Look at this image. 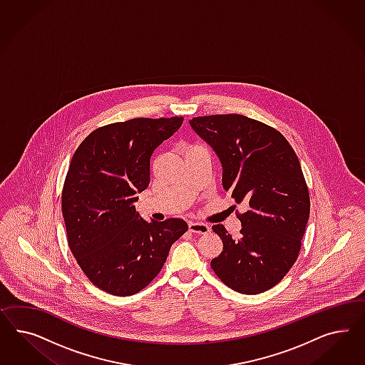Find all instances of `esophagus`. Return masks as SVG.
<instances>
[{"label":"esophagus","mask_w":365,"mask_h":365,"mask_svg":"<svg viewBox=\"0 0 365 365\" xmlns=\"http://www.w3.org/2000/svg\"><path fill=\"white\" fill-rule=\"evenodd\" d=\"M188 230L195 234H207L210 232V226L199 222H188Z\"/></svg>","instance_id":"esophagus-1"}]
</instances>
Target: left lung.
Listing matches in <instances>:
<instances>
[{"mask_svg":"<svg viewBox=\"0 0 365 365\" xmlns=\"http://www.w3.org/2000/svg\"><path fill=\"white\" fill-rule=\"evenodd\" d=\"M190 125L218 155L223 188L247 206L237 215L242 223L238 240L223 225L212 226L223 250L211 267L238 293L266 292L296 262L309 220V191L299 158L276 128L243 115L198 116Z\"/></svg>","mask_w":365,"mask_h":365,"instance_id":"left-lung-1","label":"left lung"}]
</instances>
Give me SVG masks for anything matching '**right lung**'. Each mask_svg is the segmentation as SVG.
Masks as SVG:
<instances>
[{"label": "right lung", "instance_id": "obj_1", "mask_svg": "<svg viewBox=\"0 0 365 365\" xmlns=\"http://www.w3.org/2000/svg\"><path fill=\"white\" fill-rule=\"evenodd\" d=\"M183 123L136 118L92 131L72 156L61 194L68 245L89 281L133 296L159 274L186 222L144 221L135 209L150 183V159Z\"/></svg>", "mask_w": 365, "mask_h": 365}]
</instances>
